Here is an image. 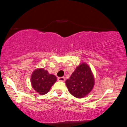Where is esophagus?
<instances>
[{
  "label": "esophagus",
  "mask_w": 127,
  "mask_h": 127,
  "mask_svg": "<svg viewBox=\"0 0 127 127\" xmlns=\"http://www.w3.org/2000/svg\"><path fill=\"white\" fill-rule=\"evenodd\" d=\"M58 80L59 81H64L65 80V77H60L58 78Z\"/></svg>",
  "instance_id": "obj_1"
}]
</instances>
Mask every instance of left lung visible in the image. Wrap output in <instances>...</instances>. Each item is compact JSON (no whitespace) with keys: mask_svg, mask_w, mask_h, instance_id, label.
Instances as JSON below:
<instances>
[{"mask_svg":"<svg viewBox=\"0 0 127 127\" xmlns=\"http://www.w3.org/2000/svg\"><path fill=\"white\" fill-rule=\"evenodd\" d=\"M66 85L69 93L76 98H83L90 93L94 85V79L87 64L83 63L76 67Z\"/></svg>","mask_w":127,"mask_h":127,"instance_id":"1","label":"left lung"}]
</instances>
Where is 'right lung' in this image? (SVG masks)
Listing matches in <instances>:
<instances>
[{
    "label": "right lung",
    "instance_id": "obj_1",
    "mask_svg": "<svg viewBox=\"0 0 127 127\" xmlns=\"http://www.w3.org/2000/svg\"><path fill=\"white\" fill-rule=\"evenodd\" d=\"M56 81V76L49 74L44 69H36L31 76L32 87L40 95L47 93Z\"/></svg>",
    "mask_w": 127,
    "mask_h": 127
}]
</instances>
